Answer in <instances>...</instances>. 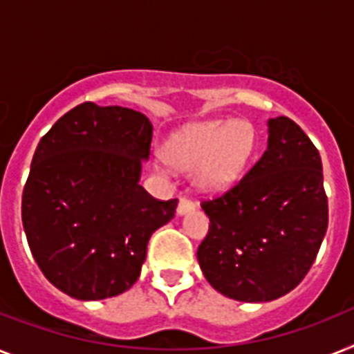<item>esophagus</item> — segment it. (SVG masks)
<instances>
[{
  "label": "esophagus",
  "instance_id": "34e87169",
  "mask_svg": "<svg viewBox=\"0 0 354 354\" xmlns=\"http://www.w3.org/2000/svg\"><path fill=\"white\" fill-rule=\"evenodd\" d=\"M192 209H194V203H192L191 200L180 198V202H178V207H176V212L180 214V216H183V214H187V212H191Z\"/></svg>",
  "mask_w": 354,
  "mask_h": 354
}]
</instances>
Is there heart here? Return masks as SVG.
Returning a JSON list of instances; mask_svg holds the SVG:
<instances>
[{"instance_id":"heart-1","label":"heart","mask_w":354,"mask_h":354,"mask_svg":"<svg viewBox=\"0 0 354 354\" xmlns=\"http://www.w3.org/2000/svg\"><path fill=\"white\" fill-rule=\"evenodd\" d=\"M257 142V129L245 120H211L174 132L165 143V158L176 167L192 169L200 191L220 194L243 176Z\"/></svg>"}]
</instances>
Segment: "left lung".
Instances as JSON below:
<instances>
[{"label": "left lung", "mask_w": 354, "mask_h": 354, "mask_svg": "<svg viewBox=\"0 0 354 354\" xmlns=\"http://www.w3.org/2000/svg\"><path fill=\"white\" fill-rule=\"evenodd\" d=\"M267 151L225 194L207 200L198 247L203 277L223 297L271 301L304 280L327 231L317 147L286 116L267 122Z\"/></svg>", "instance_id": "8db88e82"}]
</instances>
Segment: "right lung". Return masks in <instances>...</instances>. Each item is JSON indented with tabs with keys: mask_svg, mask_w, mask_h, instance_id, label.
Masks as SVG:
<instances>
[{
	"mask_svg": "<svg viewBox=\"0 0 354 354\" xmlns=\"http://www.w3.org/2000/svg\"><path fill=\"white\" fill-rule=\"evenodd\" d=\"M151 142L145 114L85 102L37 143L23 229L37 267L68 297L103 300L131 289L149 238L174 218L178 200L160 202L140 185Z\"/></svg>",
	"mask_w": 354,
	"mask_h": 354,
	"instance_id": "1",
	"label": "right lung"
}]
</instances>
